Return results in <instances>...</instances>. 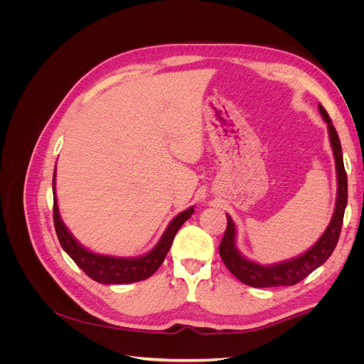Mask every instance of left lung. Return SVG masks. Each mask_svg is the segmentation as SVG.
I'll return each mask as SVG.
<instances>
[{
	"instance_id": "1",
	"label": "left lung",
	"mask_w": 364,
	"mask_h": 364,
	"mask_svg": "<svg viewBox=\"0 0 364 364\" xmlns=\"http://www.w3.org/2000/svg\"><path fill=\"white\" fill-rule=\"evenodd\" d=\"M318 112L328 124V134L329 142H331L333 155L336 161V171H337V199L334 214L331 217L328 228L322 237L318 238L316 243L304 252L302 255L294 257L287 261L269 264V266H262L255 261H250L246 257L241 255V252L237 247V229L235 223L232 222L230 215L226 214L228 218V228L226 232L220 243V257H222L225 266L228 270L234 274L237 279L243 284L250 285V287H284V285H294L308 274L314 272L317 267L331 257L334 252L337 241L340 237L341 225H343V215L345 208L348 203V178L343 165V155H341V146L340 139L336 132V127L331 123L328 112L322 105H318Z\"/></svg>"
}]
</instances>
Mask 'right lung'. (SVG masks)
Masks as SVG:
<instances>
[{
	"instance_id": "add662e5",
	"label": "right lung",
	"mask_w": 364,
	"mask_h": 364,
	"mask_svg": "<svg viewBox=\"0 0 364 364\" xmlns=\"http://www.w3.org/2000/svg\"><path fill=\"white\" fill-rule=\"evenodd\" d=\"M53 194L54 228H56V234L60 246L87 277L100 284H130L150 278L151 274L161 267V264L164 262L165 257H167L176 232H178L179 228L194 213V206H191L176 215L168 223L167 229L164 230L158 245L150 252H147L146 255L132 258L112 257L102 255V253H95L83 247L62 222L56 199V168H54L53 174Z\"/></svg>"
}]
</instances>
